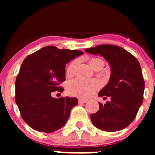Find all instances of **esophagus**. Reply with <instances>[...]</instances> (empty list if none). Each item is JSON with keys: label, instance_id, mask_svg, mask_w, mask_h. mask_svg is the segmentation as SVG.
I'll return each instance as SVG.
<instances>
[{"label": "esophagus", "instance_id": "esophagus-1", "mask_svg": "<svg viewBox=\"0 0 155 155\" xmlns=\"http://www.w3.org/2000/svg\"><path fill=\"white\" fill-rule=\"evenodd\" d=\"M78 102H79V103H85V102H87V100L82 99V98H79Z\"/></svg>", "mask_w": 155, "mask_h": 155}]
</instances>
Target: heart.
<instances>
[{"instance_id":"obj_1","label":"heart","mask_w":155,"mask_h":155,"mask_svg":"<svg viewBox=\"0 0 155 155\" xmlns=\"http://www.w3.org/2000/svg\"><path fill=\"white\" fill-rule=\"evenodd\" d=\"M88 64L93 70L99 71L103 68L104 61L102 59L94 57V58L90 59L88 61ZM77 64H78V61H74L70 63L69 65L67 67L65 71L67 78H71L74 74ZM99 86V83L96 80L82 81L79 79H74L68 83L67 91L68 94L71 95L85 98L91 95L95 90L98 89Z\"/></svg>"}]
</instances>
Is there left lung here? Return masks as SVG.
I'll use <instances>...</instances> for the list:
<instances>
[{"label":"left lung","instance_id":"8db88e82","mask_svg":"<svg viewBox=\"0 0 155 155\" xmlns=\"http://www.w3.org/2000/svg\"><path fill=\"white\" fill-rule=\"evenodd\" d=\"M85 51L103 57L111 69L108 84L98 92L99 97L110 100L104 105L99 102V110L90 116L91 122L102 130H121L132 123L143 102L144 81L140 65L131 53L114 45H99Z\"/></svg>","mask_w":155,"mask_h":155}]
</instances>
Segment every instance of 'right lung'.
I'll list each match as a JSON object with an SVG mask.
<instances>
[{
    "label": "right lung",
    "mask_w": 155,
    "mask_h": 155,
    "mask_svg": "<svg viewBox=\"0 0 155 155\" xmlns=\"http://www.w3.org/2000/svg\"><path fill=\"white\" fill-rule=\"evenodd\" d=\"M49 46L28 55L21 64L15 81V102L21 118L31 128L53 133L66 124L77 98H53V91L62 92L58 84L65 81L66 64L83 54Z\"/></svg>",
    "instance_id": "add662e5"
}]
</instances>
